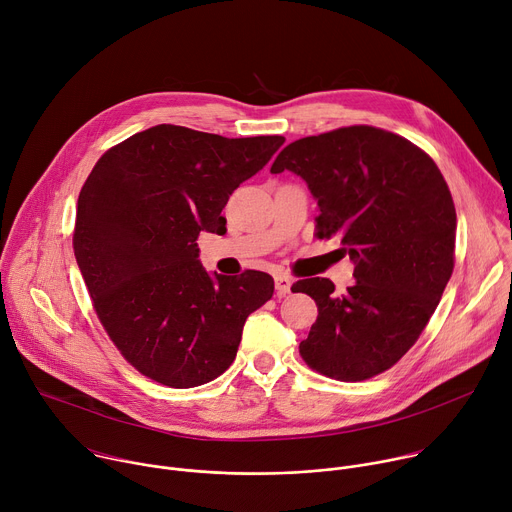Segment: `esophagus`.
Masks as SVG:
<instances>
[{"label":"esophagus","instance_id":"obj_1","mask_svg":"<svg viewBox=\"0 0 512 512\" xmlns=\"http://www.w3.org/2000/svg\"><path fill=\"white\" fill-rule=\"evenodd\" d=\"M291 281L287 275H283V273H279V275H275V289H277V296H287L289 291H291Z\"/></svg>","mask_w":512,"mask_h":512}]
</instances>
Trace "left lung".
<instances>
[{
    "label": "left lung",
    "mask_w": 512,
    "mask_h": 512,
    "mask_svg": "<svg viewBox=\"0 0 512 512\" xmlns=\"http://www.w3.org/2000/svg\"><path fill=\"white\" fill-rule=\"evenodd\" d=\"M283 170L318 200L316 235L336 237L354 263V283L340 296L326 277L294 285L318 306L300 354L330 379H371L415 344L452 277L450 188L417 145L369 125L289 143L271 166L273 174Z\"/></svg>",
    "instance_id": "obj_1"
}]
</instances>
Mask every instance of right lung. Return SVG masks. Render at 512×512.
<instances>
[{
  "mask_svg": "<svg viewBox=\"0 0 512 512\" xmlns=\"http://www.w3.org/2000/svg\"><path fill=\"white\" fill-rule=\"evenodd\" d=\"M283 141L162 123L95 164L79 194L72 247L103 328L141 375L190 389L231 367L245 320L271 300L273 279L210 275L196 239L227 233L229 196Z\"/></svg>",
  "mask_w": 512,
  "mask_h": 512,
  "instance_id": "right-lung-1",
  "label": "right lung"
}]
</instances>
